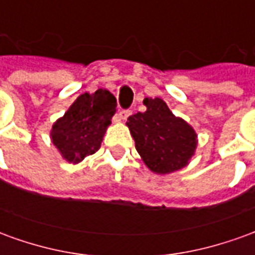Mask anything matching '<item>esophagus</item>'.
<instances>
[{
	"instance_id": "34e87169",
	"label": "esophagus",
	"mask_w": 255,
	"mask_h": 255,
	"mask_svg": "<svg viewBox=\"0 0 255 255\" xmlns=\"http://www.w3.org/2000/svg\"><path fill=\"white\" fill-rule=\"evenodd\" d=\"M131 113H132L131 111H122L119 113V117H120V120H127L128 117L131 116Z\"/></svg>"
}]
</instances>
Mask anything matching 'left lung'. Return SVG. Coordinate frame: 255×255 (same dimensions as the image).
Instances as JSON below:
<instances>
[{"mask_svg":"<svg viewBox=\"0 0 255 255\" xmlns=\"http://www.w3.org/2000/svg\"><path fill=\"white\" fill-rule=\"evenodd\" d=\"M143 105L146 112L128 117L127 127L144 165L157 175L187 166L198 144L194 128L161 98H144Z\"/></svg>","mask_w":255,"mask_h":255,"instance_id":"1","label":"left lung"}]
</instances>
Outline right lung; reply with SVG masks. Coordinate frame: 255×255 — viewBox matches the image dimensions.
<instances>
[{"label": "right lung", "mask_w": 255, "mask_h": 255, "mask_svg": "<svg viewBox=\"0 0 255 255\" xmlns=\"http://www.w3.org/2000/svg\"><path fill=\"white\" fill-rule=\"evenodd\" d=\"M116 106L115 95L108 90L79 95L50 131L52 143L64 160L79 164L84 157L98 151Z\"/></svg>", "instance_id": "obj_1"}]
</instances>
